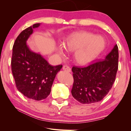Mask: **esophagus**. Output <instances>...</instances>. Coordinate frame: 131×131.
I'll list each match as a JSON object with an SVG mask.
<instances>
[{
  "instance_id": "34e87169",
  "label": "esophagus",
  "mask_w": 131,
  "mask_h": 131,
  "mask_svg": "<svg viewBox=\"0 0 131 131\" xmlns=\"http://www.w3.org/2000/svg\"><path fill=\"white\" fill-rule=\"evenodd\" d=\"M63 70L64 71H65L68 72H70L71 70L70 67L68 65H64L63 66Z\"/></svg>"
}]
</instances>
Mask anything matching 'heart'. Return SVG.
Wrapping results in <instances>:
<instances>
[{
    "mask_svg": "<svg viewBox=\"0 0 131 131\" xmlns=\"http://www.w3.org/2000/svg\"><path fill=\"white\" fill-rule=\"evenodd\" d=\"M106 43L100 36L88 32H81L74 34L64 40L66 50L74 51V59L77 63L86 64L92 61L103 50ZM57 51L63 54V50L59 48Z\"/></svg>",
    "mask_w": 131,
    "mask_h": 131,
    "instance_id": "obj_1",
    "label": "heart"
}]
</instances>
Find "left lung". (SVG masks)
Instances as JSON below:
<instances>
[{
  "instance_id": "obj_1",
  "label": "left lung",
  "mask_w": 131,
  "mask_h": 131,
  "mask_svg": "<svg viewBox=\"0 0 131 131\" xmlns=\"http://www.w3.org/2000/svg\"><path fill=\"white\" fill-rule=\"evenodd\" d=\"M118 68V48L115 45L104 60L83 67L72 68L74 82L71 93L82 104L101 101L112 88Z\"/></svg>"
}]
</instances>
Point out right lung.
<instances>
[{"label":"right lung","instance_id":"add662e5","mask_svg":"<svg viewBox=\"0 0 131 131\" xmlns=\"http://www.w3.org/2000/svg\"><path fill=\"white\" fill-rule=\"evenodd\" d=\"M35 24L21 32L13 46L12 71L17 89L27 97L35 100L46 99L51 92L56 75L63 66H52L40 54L29 50L26 44Z\"/></svg>","mask_w":131,"mask_h":131}]
</instances>
